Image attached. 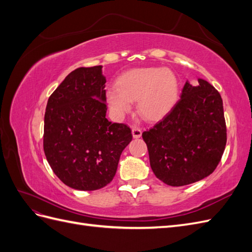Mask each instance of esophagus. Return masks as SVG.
Here are the masks:
<instances>
[{
	"mask_svg": "<svg viewBox=\"0 0 252 252\" xmlns=\"http://www.w3.org/2000/svg\"><path fill=\"white\" fill-rule=\"evenodd\" d=\"M142 135V129L140 127H132V136L134 139H139Z\"/></svg>",
	"mask_w": 252,
	"mask_h": 252,
	"instance_id": "1",
	"label": "esophagus"
}]
</instances>
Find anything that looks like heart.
<instances>
[{
  "instance_id": "b5f03b06",
  "label": "heart",
  "mask_w": 252,
  "mask_h": 252,
  "mask_svg": "<svg viewBox=\"0 0 252 252\" xmlns=\"http://www.w3.org/2000/svg\"><path fill=\"white\" fill-rule=\"evenodd\" d=\"M117 88L107 90V101L118 117L130 110L131 101H138V111L149 121L161 119L168 112L179 95V82L169 69L135 68L121 74Z\"/></svg>"
}]
</instances>
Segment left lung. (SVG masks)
Segmentation results:
<instances>
[{
    "label": "left lung",
    "mask_w": 252,
    "mask_h": 252,
    "mask_svg": "<svg viewBox=\"0 0 252 252\" xmlns=\"http://www.w3.org/2000/svg\"><path fill=\"white\" fill-rule=\"evenodd\" d=\"M170 111L142 136L151 169L169 186H184L211 174L224 154L227 129L219 91L199 79L188 82Z\"/></svg>",
    "instance_id": "obj_1"
}]
</instances>
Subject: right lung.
Instances as JSON below:
<instances>
[{"mask_svg": "<svg viewBox=\"0 0 252 252\" xmlns=\"http://www.w3.org/2000/svg\"><path fill=\"white\" fill-rule=\"evenodd\" d=\"M106 79L102 66L70 72L49 96L43 147L52 171L65 185L91 191L116 175L131 129L106 118Z\"/></svg>", "mask_w": 252, "mask_h": 252, "instance_id": "add662e5", "label": "right lung"}]
</instances>
